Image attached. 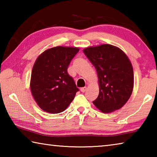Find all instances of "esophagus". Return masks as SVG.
Segmentation results:
<instances>
[{
    "label": "esophagus",
    "mask_w": 157,
    "mask_h": 157,
    "mask_svg": "<svg viewBox=\"0 0 157 157\" xmlns=\"http://www.w3.org/2000/svg\"><path fill=\"white\" fill-rule=\"evenodd\" d=\"M86 89H87V88H86V86H85V87H82V88L80 89V91H81V92L84 93V92H85V91H86Z\"/></svg>",
    "instance_id": "obj_1"
}]
</instances>
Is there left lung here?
I'll use <instances>...</instances> for the list:
<instances>
[{
  "label": "left lung",
  "instance_id": "obj_1",
  "mask_svg": "<svg viewBox=\"0 0 157 157\" xmlns=\"http://www.w3.org/2000/svg\"><path fill=\"white\" fill-rule=\"evenodd\" d=\"M83 52L98 74L99 95L94 105L106 113L123 107L134 88V71L128 57L110 44L87 47Z\"/></svg>",
  "mask_w": 157,
  "mask_h": 157
}]
</instances>
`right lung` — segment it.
<instances>
[{
    "label": "right lung",
    "instance_id": "1",
    "mask_svg": "<svg viewBox=\"0 0 157 157\" xmlns=\"http://www.w3.org/2000/svg\"><path fill=\"white\" fill-rule=\"evenodd\" d=\"M79 50L77 47H53L37 57L32 70L30 90L43 111L61 113L73 100L79 89L67 69Z\"/></svg>",
    "mask_w": 157,
    "mask_h": 157
}]
</instances>
